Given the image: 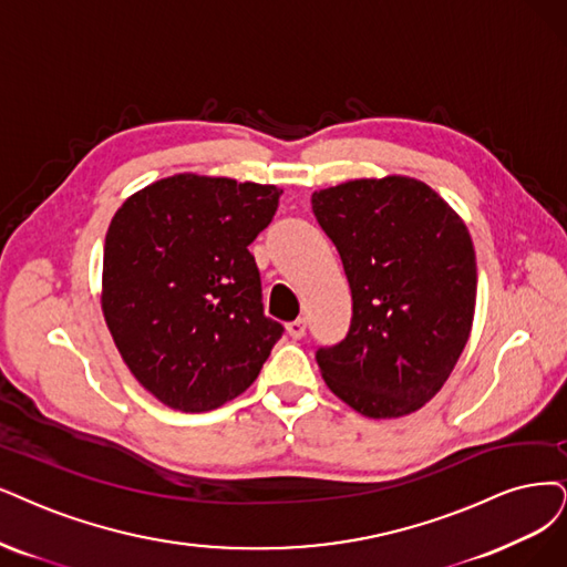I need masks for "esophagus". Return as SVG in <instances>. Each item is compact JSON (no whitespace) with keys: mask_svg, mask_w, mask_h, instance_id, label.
<instances>
[{"mask_svg":"<svg viewBox=\"0 0 567 567\" xmlns=\"http://www.w3.org/2000/svg\"><path fill=\"white\" fill-rule=\"evenodd\" d=\"M287 333L295 341H299V339H303V333H306V320H295V322H289L287 324Z\"/></svg>","mask_w":567,"mask_h":567,"instance_id":"esophagus-1","label":"esophagus"}]
</instances>
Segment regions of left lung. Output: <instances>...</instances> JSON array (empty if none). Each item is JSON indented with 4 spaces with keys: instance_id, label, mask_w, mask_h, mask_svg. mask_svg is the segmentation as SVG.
<instances>
[{
    "instance_id": "8db88e82",
    "label": "left lung",
    "mask_w": 567,
    "mask_h": 567,
    "mask_svg": "<svg viewBox=\"0 0 567 567\" xmlns=\"http://www.w3.org/2000/svg\"><path fill=\"white\" fill-rule=\"evenodd\" d=\"M352 295L346 339L316 360L329 390L367 417H400L444 388L476 303L470 230L413 177L350 179L310 198Z\"/></svg>"
}]
</instances>
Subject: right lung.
Returning <instances> with one entry per match:
<instances>
[{
	"instance_id": "right-lung-1",
	"label": "right lung",
	"mask_w": 567,
	"mask_h": 567,
	"mask_svg": "<svg viewBox=\"0 0 567 567\" xmlns=\"http://www.w3.org/2000/svg\"><path fill=\"white\" fill-rule=\"evenodd\" d=\"M282 188L173 175L125 200L104 238L102 312L123 362L165 406L236 400L282 337L264 316L249 245Z\"/></svg>"
}]
</instances>
